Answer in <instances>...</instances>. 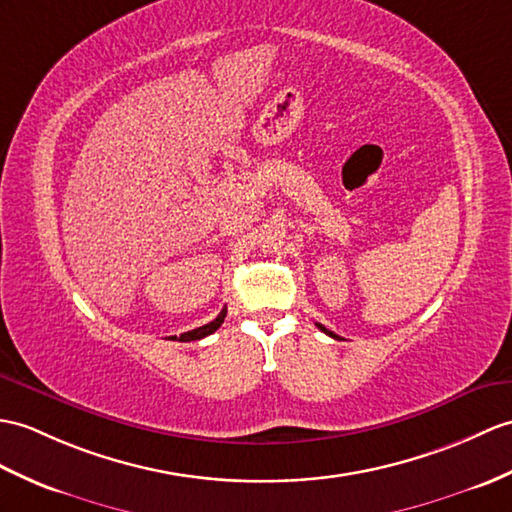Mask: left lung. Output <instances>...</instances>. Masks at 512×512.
<instances>
[{
  "instance_id": "obj_1",
  "label": "left lung",
  "mask_w": 512,
  "mask_h": 512,
  "mask_svg": "<svg viewBox=\"0 0 512 512\" xmlns=\"http://www.w3.org/2000/svg\"><path fill=\"white\" fill-rule=\"evenodd\" d=\"M316 327H318L320 331H325V334H327V336H331V338H338V336L334 334V331H329L327 327H323V325H320V323H316ZM338 340H340V338H338Z\"/></svg>"
}]
</instances>
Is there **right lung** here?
<instances>
[{
    "mask_svg": "<svg viewBox=\"0 0 512 512\" xmlns=\"http://www.w3.org/2000/svg\"><path fill=\"white\" fill-rule=\"evenodd\" d=\"M224 316H227V307H224V310L218 314V318L216 320H211V323H207V325H202V327H198V329H192V331H187V334H181V342H192V340H200V338H205V336H209V334H213V331H216L222 323H224ZM176 336H172V340H174Z\"/></svg>",
    "mask_w": 512,
    "mask_h": 512,
    "instance_id": "obj_1",
    "label": "right lung"
}]
</instances>
